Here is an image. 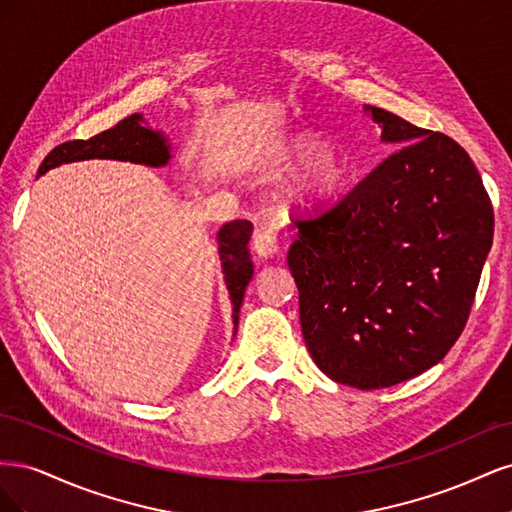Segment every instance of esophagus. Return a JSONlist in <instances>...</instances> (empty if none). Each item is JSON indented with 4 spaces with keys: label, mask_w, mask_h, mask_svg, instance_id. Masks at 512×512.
<instances>
[{
    "label": "esophagus",
    "mask_w": 512,
    "mask_h": 512,
    "mask_svg": "<svg viewBox=\"0 0 512 512\" xmlns=\"http://www.w3.org/2000/svg\"><path fill=\"white\" fill-rule=\"evenodd\" d=\"M252 247L260 258H271L277 252V239L271 230H258L254 235Z\"/></svg>",
    "instance_id": "34e87169"
}]
</instances>
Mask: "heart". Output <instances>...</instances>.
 Segmentation results:
<instances>
[{
    "mask_svg": "<svg viewBox=\"0 0 512 512\" xmlns=\"http://www.w3.org/2000/svg\"><path fill=\"white\" fill-rule=\"evenodd\" d=\"M322 143L312 134H294L284 145L282 160L286 166H297L309 162L322 151ZM316 158V157H315ZM317 159V158H316ZM350 164L342 153L329 151L314 161L305 177L299 181L297 190L290 194L294 203L299 205H316L320 200L333 196L348 181Z\"/></svg>",
    "mask_w": 512,
    "mask_h": 512,
    "instance_id": "obj_1",
    "label": "heart"
}]
</instances>
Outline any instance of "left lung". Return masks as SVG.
<instances>
[{"label":"left lung","mask_w":512,"mask_h":512,"mask_svg":"<svg viewBox=\"0 0 512 512\" xmlns=\"http://www.w3.org/2000/svg\"><path fill=\"white\" fill-rule=\"evenodd\" d=\"M401 145L316 218L297 220L288 267L301 329L331 380L371 391L444 359L466 327L493 241V207L451 136L365 106Z\"/></svg>","instance_id":"8db88e82"}]
</instances>
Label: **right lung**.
<instances>
[{"instance_id":"1","label":"right lung","mask_w":512,"mask_h":512,"mask_svg":"<svg viewBox=\"0 0 512 512\" xmlns=\"http://www.w3.org/2000/svg\"><path fill=\"white\" fill-rule=\"evenodd\" d=\"M128 160L147 166H164L170 160V145L162 132H153L143 126V115H130L119 121L115 128L104 130L89 141H68L57 145L40 164L38 175H44L49 168L76 160ZM252 237V224L247 220L228 222L218 232L220 260L224 280L232 301V318L239 322V309L243 294L254 275L247 243Z\"/></svg>"}]
</instances>
